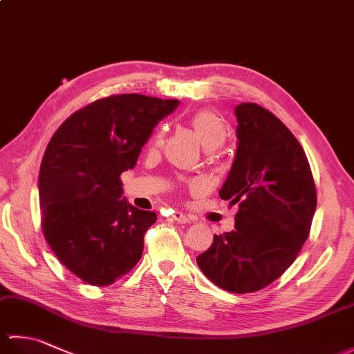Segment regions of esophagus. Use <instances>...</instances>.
<instances>
[{
    "instance_id": "1",
    "label": "esophagus",
    "mask_w": 354,
    "mask_h": 354,
    "mask_svg": "<svg viewBox=\"0 0 354 354\" xmlns=\"http://www.w3.org/2000/svg\"><path fill=\"white\" fill-rule=\"evenodd\" d=\"M171 219L175 221V222H178V223H187V222H190V217L187 216V214H184V213H179V212H175L171 214Z\"/></svg>"
}]
</instances>
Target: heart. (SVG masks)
Masks as SVG:
<instances>
[{
  "instance_id": "1",
  "label": "heart",
  "mask_w": 354,
  "mask_h": 354,
  "mask_svg": "<svg viewBox=\"0 0 354 354\" xmlns=\"http://www.w3.org/2000/svg\"><path fill=\"white\" fill-rule=\"evenodd\" d=\"M189 124L193 129L194 135L198 137V140L202 142V146H204L207 150L219 149L228 137L227 124H225L223 118L219 114H216L214 111L201 109V111L193 112V114L189 117ZM164 140H165V131L164 127H160V129L155 131L152 138H150L149 149L152 150V152H156V150H160L164 146ZM179 183L185 184L193 192L201 190L202 187L201 181L193 178L179 179Z\"/></svg>"
}]
</instances>
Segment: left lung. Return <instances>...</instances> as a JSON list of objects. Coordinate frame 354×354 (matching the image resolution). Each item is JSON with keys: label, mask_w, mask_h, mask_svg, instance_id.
<instances>
[{"label": "left lung", "mask_w": 354, "mask_h": 354, "mask_svg": "<svg viewBox=\"0 0 354 354\" xmlns=\"http://www.w3.org/2000/svg\"><path fill=\"white\" fill-rule=\"evenodd\" d=\"M237 152L219 196L239 205L234 230L214 236L198 265L219 288L250 293L281 277L309 237L317 208L310 164L280 118L240 103Z\"/></svg>", "instance_id": "1"}]
</instances>
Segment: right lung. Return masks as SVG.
<instances>
[{"mask_svg": "<svg viewBox=\"0 0 354 354\" xmlns=\"http://www.w3.org/2000/svg\"><path fill=\"white\" fill-rule=\"evenodd\" d=\"M142 94H115L74 112L41 162L44 237L62 265L91 286H109L137 265L156 222L122 199L120 175L133 169L153 127L178 106Z\"/></svg>", "mask_w": 354, "mask_h": 354, "instance_id": "right-lung-1", "label": "right lung"}]
</instances>
